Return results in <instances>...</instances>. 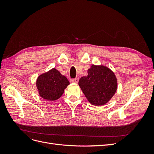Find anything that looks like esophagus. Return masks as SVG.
Returning a JSON list of instances; mask_svg holds the SVG:
<instances>
[{
  "label": "esophagus",
  "mask_w": 154,
  "mask_h": 154,
  "mask_svg": "<svg viewBox=\"0 0 154 154\" xmlns=\"http://www.w3.org/2000/svg\"><path fill=\"white\" fill-rule=\"evenodd\" d=\"M78 81H79V78H74V79H72V80H71V82H72V83H77L78 82Z\"/></svg>",
  "instance_id": "1"
}]
</instances>
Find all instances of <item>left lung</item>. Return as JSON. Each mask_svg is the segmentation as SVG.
I'll return each mask as SVG.
<instances>
[{"label": "left lung", "mask_w": 154, "mask_h": 154, "mask_svg": "<svg viewBox=\"0 0 154 154\" xmlns=\"http://www.w3.org/2000/svg\"><path fill=\"white\" fill-rule=\"evenodd\" d=\"M88 75L78 82L89 103L95 106L105 105L114 96L118 88L114 72L105 66L92 65L87 70Z\"/></svg>", "instance_id": "8db88e82"}]
</instances>
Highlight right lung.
<instances>
[{"instance_id":"obj_1","label":"right lung","mask_w":154,"mask_h":154,"mask_svg":"<svg viewBox=\"0 0 154 154\" xmlns=\"http://www.w3.org/2000/svg\"><path fill=\"white\" fill-rule=\"evenodd\" d=\"M69 84L67 78L55 68L40 74L36 82L40 96L48 101L59 99Z\"/></svg>"}]
</instances>
